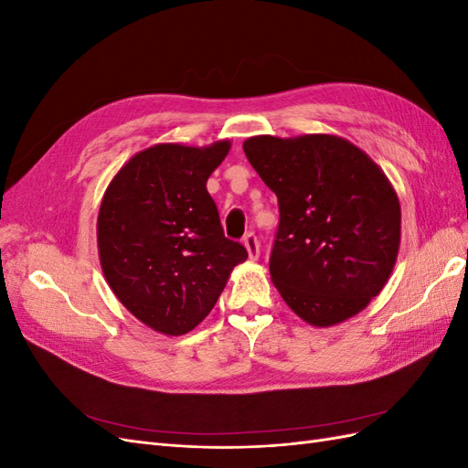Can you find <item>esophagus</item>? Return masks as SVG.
<instances>
[{"label":"esophagus","mask_w":468,"mask_h":468,"mask_svg":"<svg viewBox=\"0 0 468 468\" xmlns=\"http://www.w3.org/2000/svg\"><path fill=\"white\" fill-rule=\"evenodd\" d=\"M244 246H246V250H248V256H250V260L256 261V260L260 258V242H258L256 234H253V232H248V234L244 236Z\"/></svg>","instance_id":"34e87169"}]
</instances>
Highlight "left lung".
Instances as JSON below:
<instances>
[{"mask_svg": "<svg viewBox=\"0 0 468 468\" xmlns=\"http://www.w3.org/2000/svg\"><path fill=\"white\" fill-rule=\"evenodd\" d=\"M244 152L279 201L269 271L282 301L316 328L359 314L400 248V201L385 172L335 134L251 136Z\"/></svg>", "mask_w": 468, "mask_h": 468, "instance_id": "8db88e82", "label": "left lung"}]
</instances>
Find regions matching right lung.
<instances>
[{
    "mask_svg": "<svg viewBox=\"0 0 468 468\" xmlns=\"http://www.w3.org/2000/svg\"><path fill=\"white\" fill-rule=\"evenodd\" d=\"M230 146H150L119 169L99 207L97 248L109 287L160 334L191 332L248 260L246 248L224 236L207 191Z\"/></svg>",
    "mask_w": 468,
    "mask_h": 468,
    "instance_id": "1",
    "label": "right lung"
}]
</instances>
